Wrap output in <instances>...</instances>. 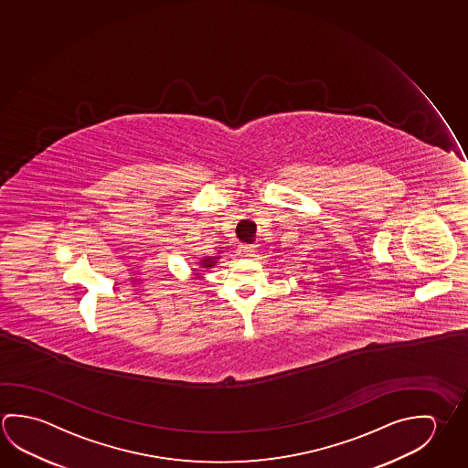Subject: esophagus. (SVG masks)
<instances>
[{"label": "esophagus", "instance_id": "1", "mask_svg": "<svg viewBox=\"0 0 468 468\" xmlns=\"http://www.w3.org/2000/svg\"><path fill=\"white\" fill-rule=\"evenodd\" d=\"M239 256L243 258H254L256 256V246L254 245H239Z\"/></svg>", "mask_w": 468, "mask_h": 468}]
</instances>
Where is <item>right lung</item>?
<instances>
[{
	"instance_id": "right-lung-1",
	"label": "right lung",
	"mask_w": 468,
	"mask_h": 468,
	"mask_svg": "<svg viewBox=\"0 0 468 468\" xmlns=\"http://www.w3.org/2000/svg\"><path fill=\"white\" fill-rule=\"evenodd\" d=\"M217 260H218V256H207V258L200 260V269H194V271H204V269L214 268Z\"/></svg>"
}]
</instances>
